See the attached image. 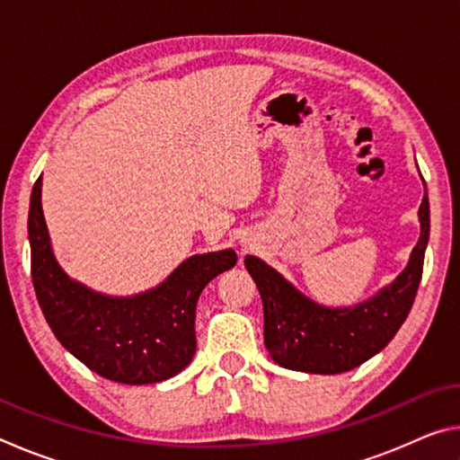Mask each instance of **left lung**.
Listing matches in <instances>:
<instances>
[{"instance_id": "obj_1", "label": "left lung", "mask_w": 460, "mask_h": 460, "mask_svg": "<svg viewBox=\"0 0 460 460\" xmlns=\"http://www.w3.org/2000/svg\"><path fill=\"white\" fill-rule=\"evenodd\" d=\"M426 189V182H424ZM420 239L408 266L373 298L349 308L321 306L261 260L247 255L245 268L263 302V342L278 365L334 376L359 367L395 337L414 305L430 235V207L420 205Z\"/></svg>"}]
</instances>
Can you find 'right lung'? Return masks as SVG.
I'll list each match as a JSON object with an SVG mask.
<instances>
[{
    "label": "right lung",
    "instance_id": "obj_1",
    "mask_svg": "<svg viewBox=\"0 0 460 460\" xmlns=\"http://www.w3.org/2000/svg\"><path fill=\"white\" fill-rule=\"evenodd\" d=\"M42 176L28 213L32 282L46 323L68 353L97 376L128 385L174 377L197 351L199 296L237 263L233 249L192 255L152 290L118 298L68 278L54 258L42 215Z\"/></svg>",
    "mask_w": 460,
    "mask_h": 460
}]
</instances>
